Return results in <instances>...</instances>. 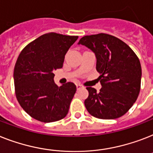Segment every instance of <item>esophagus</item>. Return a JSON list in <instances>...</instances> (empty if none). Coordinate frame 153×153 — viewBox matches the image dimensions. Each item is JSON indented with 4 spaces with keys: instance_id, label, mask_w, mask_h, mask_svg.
Returning <instances> with one entry per match:
<instances>
[{
    "instance_id": "obj_1",
    "label": "esophagus",
    "mask_w": 153,
    "mask_h": 153,
    "mask_svg": "<svg viewBox=\"0 0 153 153\" xmlns=\"http://www.w3.org/2000/svg\"><path fill=\"white\" fill-rule=\"evenodd\" d=\"M76 87H77V89H80L83 87V85L79 84V83H78V84H76Z\"/></svg>"
}]
</instances>
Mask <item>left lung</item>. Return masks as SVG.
<instances>
[{
  "label": "left lung",
  "instance_id": "1",
  "mask_svg": "<svg viewBox=\"0 0 153 153\" xmlns=\"http://www.w3.org/2000/svg\"><path fill=\"white\" fill-rule=\"evenodd\" d=\"M79 44L90 48L97 57L100 73V91L86 87L87 111L101 120H114L125 115L137 100L141 89V67L128 45L115 36L97 33L84 36Z\"/></svg>",
  "mask_w": 153,
  "mask_h": 153
}]
</instances>
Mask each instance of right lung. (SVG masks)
I'll use <instances>...</instances> for the list:
<instances>
[{
    "mask_svg": "<svg viewBox=\"0 0 153 153\" xmlns=\"http://www.w3.org/2000/svg\"><path fill=\"white\" fill-rule=\"evenodd\" d=\"M78 38L45 33L19 53L14 68L15 93L20 106L33 119L52 123L68 113L76 85L67 82L58 86L53 71L63 67L65 54Z\"/></svg>",
    "mask_w": 153,
    "mask_h": 153,
    "instance_id": "obj_1",
    "label": "right lung"
}]
</instances>
